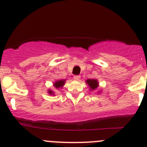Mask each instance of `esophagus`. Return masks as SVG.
Listing matches in <instances>:
<instances>
[{
	"label": "esophagus",
	"instance_id": "1",
	"mask_svg": "<svg viewBox=\"0 0 147 147\" xmlns=\"http://www.w3.org/2000/svg\"><path fill=\"white\" fill-rule=\"evenodd\" d=\"M80 75H75L74 76V79H75V80H79V79H80Z\"/></svg>",
	"mask_w": 147,
	"mask_h": 147
}]
</instances>
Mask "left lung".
<instances>
[{"mask_svg": "<svg viewBox=\"0 0 147 147\" xmlns=\"http://www.w3.org/2000/svg\"><path fill=\"white\" fill-rule=\"evenodd\" d=\"M86 82V84L88 85L89 89H90V90H95L99 86L98 81H97V79H87Z\"/></svg>", "mask_w": 147, "mask_h": 147, "instance_id": "8db88e82", "label": "left lung"}]
</instances>
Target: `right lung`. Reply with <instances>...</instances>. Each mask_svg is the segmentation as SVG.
<instances>
[{
    "label": "right lung",
    "instance_id": "1",
    "mask_svg": "<svg viewBox=\"0 0 147 147\" xmlns=\"http://www.w3.org/2000/svg\"><path fill=\"white\" fill-rule=\"evenodd\" d=\"M65 79H61V80H57V82H55V83H54V86H55V88H57V89L61 88L64 86V84H65ZM48 92L49 94H50V95H55V92H54L53 91L51 90H48Z\"/></svg>",
    "mask_w": 147,
    "mask_h": 147
}]
</instances>
